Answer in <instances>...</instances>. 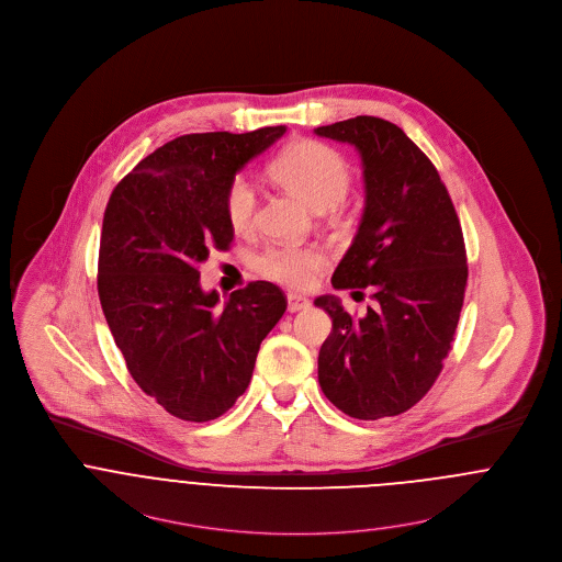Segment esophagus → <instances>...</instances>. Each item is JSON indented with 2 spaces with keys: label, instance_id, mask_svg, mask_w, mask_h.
<instances>
[{
  "label": "esophagus",
  "instance_id": "1",
  "mask_svg": "<svg viewBox=\"0 0 562 562\" xmlns=\"http://www.w3.org/2000/svg\"><path fill=\"white\" fill-rule=\"evenodd\" d=\"M306 306H308V299H306V296H301V294H288V308H290L292 313L303 311Z\"/></svg>",
  "mask_w": 562,
  "mask_h": 562
}]
</instances>
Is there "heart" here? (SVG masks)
<instances>
[{"instance_id": "heart-1", "label": "heart", "mask_w": 562, "mask_h": 562, "mask_svg": "<svg viewBox=\"0 0 562 562\" xmlns=\"http://www.w3.org/2000/svg\"><path fill=\"white\" fill-rule=\"evenodd\" d=\"M270 173L313 210L339 204L352 180L346 158L317 142H301L288 148L272 162ZM256 204V191L249 180L236 176L225 193V214L236 232L251 229ZM326 251L317 245H270L254 257V270L279 285L305 290L326 266Z\"/></svg>"}]
</instances>
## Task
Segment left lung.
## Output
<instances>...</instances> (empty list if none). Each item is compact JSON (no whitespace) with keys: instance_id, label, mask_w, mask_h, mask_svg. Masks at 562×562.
I'll return each mask as SVG.
<instances>
[{"instance_id":"8db88e82","label":"left lung","mask_w":562,"mask_h":562,"mask_svg":"<svg viewBox=\"0 0 562 562\" xmlns=\"http://www.w3.org/2000/svg\"><path fill=\"white\" fill-rule=\"evenodd\" d=\"M315 135L360 154L364 210L333 288H369L375 301L355 317L337 296L315 299L333 319L319 386L352 418L397 416L434 386L456 337L468 281L460 218L438 169L397 124L357 115Z\"/></svg>"}]
</instances>
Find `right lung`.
Listing matches in <instances>:
<instances>
[{
  "mask_svg": "<svg viewBox=\"0 0 562 562\" xmlns=\"http://www.w3.org/2000/svg\"><path fill=\"white\" fill-rule=\"evenodd\" d=\"M193 133L148 154L113 189L102 218L99 296L139 389L169 414L205 423L247 391L259 344L288 308L274 283L254 281L218 305L200 285L210 249H229L225 193L236 173L283 137Z\"/></svg>",
  "mask_w": 562,
  "mask_h": 562,
  "instance_id": "add662e5",
  "label": "right lung"
}]
</instances>
